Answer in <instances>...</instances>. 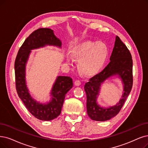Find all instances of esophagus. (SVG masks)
<instances>
[{"mask_svg": "<svg viewBox=\"0 0 148 148\" xmlns=\"http://www.w3.org/2000/svg\"><path fill=\"white\" fill-rule=\"evenodd\" d=\"M81 81H80V80H79V79L76 80V81H75V86H80V85H81Z\"/></svg>", "mask_w": 148, "mask_h": 148, "instance_id": "1", "label": "esophagus"}]
</instances>
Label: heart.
Returning a JSON list of instances; mask_svg holds the SVG:
<instances>
[{"mask_svg": "<svg viewBox=\"0 0 148 148\" xmlns=\"http://www.w3.org/2000/svg\"><path fill=\"white\" fill-rule=\"evenodd\" d=\"M72 54L79 60V67L82 72L93 74L97 72L106 62L108 48L104 42L88 40L75 47Z\"/></svg>", "mask_w": 148, "mask_h": 148, "instance_id": "1", "label": "heart"}]
</instances>
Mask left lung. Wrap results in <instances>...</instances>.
<instances>
[{
	"label": "left lung",
	"mask_w": 148,
	"mask_h": 148,
	"mask_svg": "<svg viewBox=\"0 0 148 148\" xmlns=\"http://www.w3.org/2000/svg\"><path fill=\"white\" fill-rule=\"evenodd\" d=\"M110 61L98 74L92 76L84 85L87 95V112L95 121H103L110 120L119 113L132 90L133 85L132 59L126 45L116 36L115 45L110 58ZM119 74L124 83V91L119 103L108 109L100 108L96 103V95L101 84L112 75Z\"/></svg>",
	"instance_id": "obj_1"
}]
</instances>
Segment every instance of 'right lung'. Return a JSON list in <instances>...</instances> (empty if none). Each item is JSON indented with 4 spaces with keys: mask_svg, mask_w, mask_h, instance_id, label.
I'll list each match as a JSON object with an SVG mask.
<instances>
[{
    "mask_svg": "<svg viewBox=\"0 0 148 148\" xmlns=\"http://www.w3.org/2000/svg\"><path fill=\"white\" fill-rule=\"evenodd\" d=\"M46 44L60 47L61 42L50 28L34 30L20 47L16 58L14 70L17 93L28 110L39 120L49 121L60 115L66 94L72 87L73 81L69 76H58L51 90L52 100L47 104H39L32 98L25 84V64L31 50Z\"/></svg>",
    "mask_w": 148,
    "mask_h": 148,
    "instance_id": "right-lung-1",
    "label": "right lung"
}]
</instances>
